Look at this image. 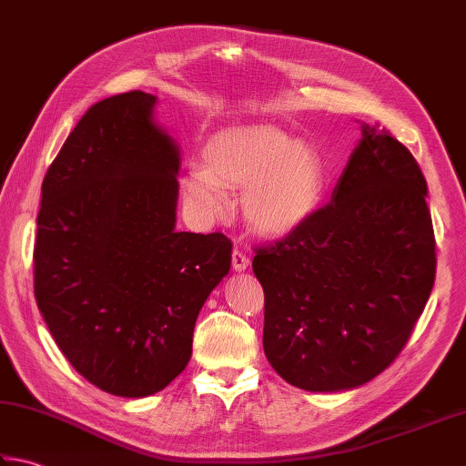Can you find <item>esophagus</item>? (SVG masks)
<instances>
[{
  "label": "esophagus",
  "instance_id": "esophagus-1",
  "mask_svg": "<svg viewBox=\"0 0 466 466\" xmlns=\"http://www.w3.org/2000/svg\"><path fill=\"white\" fill-rule=\"evenodd\" d=\"M231 263H233V269H235V271H245V269L249 268V258L245 256L243 251L235 249L233 256H231Z\"/></svg>",
  "mask_w": 466,
  "mask_h": 466
}]
</instances>
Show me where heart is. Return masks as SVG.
<instances>
[{
  "label": "heart",
  "instance_id": "obj_1",
  "mask_svg": "<svg viewBox=\"0 0 466 466\" xmlns=\"http://www.w3.org/2000/svg\"><path fill=\"white\" fill-rule=\"evenodd\" d=\"M241 208L261 235L284 237L319 208L327 168L320 152L284 129L248 126L225 129L205 147V164H188L182 197L198 221L215 223L231 207L229 188L243 187Z\"/></svg>",
  "mask_w": 466,
  "mask_h": 466
}]
</instances>
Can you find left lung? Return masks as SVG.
Here are the masks:
<instances>
[{"label":"left lung","instance_id":"left-lung-1","mask_svg":"<svg viewBox=\"0 0 466 466\" xmlns=\"http://www.w3.org/2000/svg\"><path fill=\"white\" fill-rule=\"evenodd\" d=\"M426 197L408 147L361 124L330 203L258 249L263 350L282 380L306 391L355 390L398 357L434 286Z\"/></svg>","mask_w":466,"mask_h":466}]
</instances>
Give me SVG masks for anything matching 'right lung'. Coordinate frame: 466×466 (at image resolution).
I'll return each mask as SVG.
<instances>
[{
	"instance_id": "obj_1",
	"label": "right lung",
	"mask_w": 466,
	"mask_h": 466,
	"mask_svg": "<svg viewBox=\"0 0 466 466\" xmlns=\"http://www.w3.org/2000/svg\"><path fill=\"white\" fill-rule=\"evenodd\" d=\"M157 96L95 103L42 182L34 294L68 363L119 398L184 371L210 292L231 268L223 233L177 231L180 147Z\"/></svg>"
}]
</instances>
